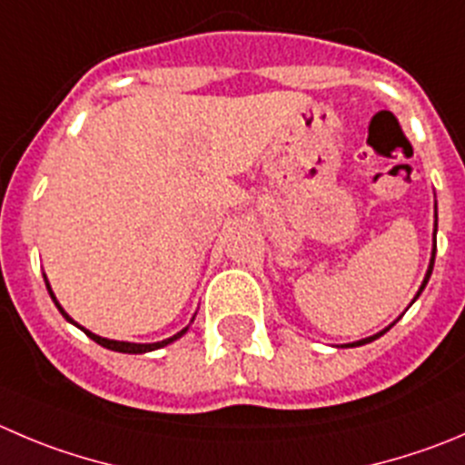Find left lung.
Instances as JSON below:
<instances>
[{
  "instance_id": "obj_1",
  "label": "left lung",
  "mask_w": 465,
  "mask_h": 465,
  "mask_svg": "<svg viewBox=\"0 0 465 465\" xmlns=\"http://www.w3.org/2000/svg\"><path fill=\"white\" fill-rule=\"evenodd\" d=\"M434 249H431V260H429V267H427V273H424V281H422V285H420V290H418V294L413 296V302L411 303H415V299H418L420 294H422V290H424V285H427L429 282V276H431V272H434V260H436V230H439V212H436V205H434ZM397 320H400V317H397ZM395 320V322H397ZM395 322H392L391 326H386V329L383 331H379V333H374V335H370V338H362V340H356V342H349V344H342V347H361V344H368V342H372V340H377V338H381L383 333H388V331L392 329V326H395Z\"/></svg>"
}]
</instances>
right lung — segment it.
<instances>
[{
  "label": "right lung",
  "mask_w": 465,
  "mask_h": 465,
  "mask_svg": "<svg viewBox=\"0 0 465 465\" xmlns=\"http://www.w3.org/2000/svg\"><path fill=\"white\" fill-rule=\"evenodd\" d=\"M43 278H45L47 292H50L52 302H54V306L59 308L61 315H64L65 320L70 322V324H74V326H77V329H82L84 333H86L88 338L93 340V342H97V344H100V347H104V349H112V351H121V353H145V351H154V349H162V347H166V344H171V342H175V340H180V338H183V335L189 331V326H184L183 331H178V333L171 335V338H166V340H159V342H125V340H109V338H103V335H95V333H91V331H88V329H84V326H79L77 322H74L73 317H70L68 312H65L64 308H61V303L56 302V296H54V292H52L50 281H47V276H43ZM193 317H196V315H193ZM193 317H192V322H193Z\"/></svg>",
  "instance_id": "right-lung-1"
}]
</instances>
